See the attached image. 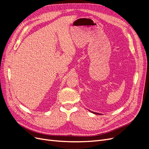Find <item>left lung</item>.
Returning a JSON list of instances; mask_svg holds the SVG:
<instances>
[{
  "mask_svg": "<svg viewBox=\"0 0 149 149\" xmlns=\"http://www.w3.org/2000/svg\"><path fill=\"white\" fill-rule=\"evenodd\" d=\"M90 112H91L92 113H94V114H98V115H100V113H96V112H93V111H89Z\"/></svg>",
  "mask_w": 149,
  "mask_h": 149,
  "instance_id": "1",
  "label": "left lung"
}]
</instances>
